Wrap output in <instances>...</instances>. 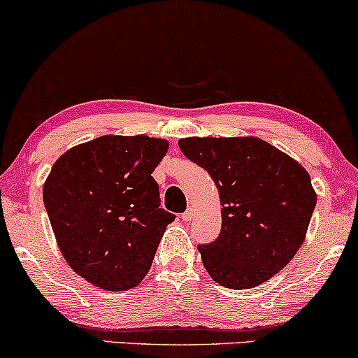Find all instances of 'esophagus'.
<instances>
[{
    "instance_id": "obj_1",
    "label": "esophagus",
    "mask_w": 358,
    "mask_h": 358,
    "mask_svg": "<svg viewBox=\"0 0 358 358\" xmlns=\"http://www.w3.org/2000/svg\"><path fill=\"white\" fill-rule=\"evenodd\" d=\"M192 217H194V210H192V209H187V210L182 214V219H183V221H185V222L190 221Z\"/></svg>"
}]
</instances>
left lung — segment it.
Segmentation results:
<instances>
[{"instance_id": "obj_1", "label": "left lung", "mask_w": 358, "mask_h": 358, "mask_svg": "<svg viewBox=\"0 0 358 358\" xmlns=\"http://www.w3.org/2000/svg\"><path fill=\"white\" fill-rule=\"evenodd\" d=\"M178 146L209 173L221 199V233L199 245L210 277L241 290L280 272L301 248L316 207L309 173L258 137H187Z\"/></svg>"}]
</instances>
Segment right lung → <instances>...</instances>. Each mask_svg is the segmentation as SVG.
<instances>
[{"mask_svg":"<svg viewBox=\"0 0 358 358\" xmlns=\"http://www.w3.org/2000/svg\"><path fill=\"white\" fill-rule=\"evenodd\" d=\"M168 141L101 136L71 148L44 183L54 236L71 268L100 289L129 290L152 265L175 215L161 209L152 171Z\"/></svg>","mask_w":358,"mask_h":358,"instance_id":"right-lung-1","label":"right lung"}]
</instances>
